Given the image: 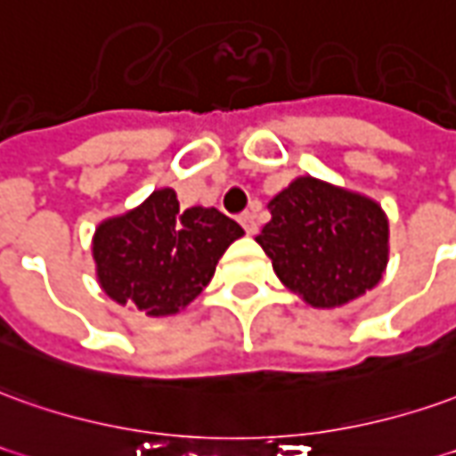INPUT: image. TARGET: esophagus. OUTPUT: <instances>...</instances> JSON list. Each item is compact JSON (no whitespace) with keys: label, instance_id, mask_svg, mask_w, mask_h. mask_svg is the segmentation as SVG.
Segmentation results:
<instances>
[{"label":"esophagus","instance_id":"1","mask_svg":"<svg viewBox=\"0 0 456 456\" xmlns=\"http://www.w3.org/2000/svg\"><path fill=\"white\" fill-rule=\"evenodd\" d=\"M239 224H241V227H244V232H247V234H256V232H259V224H256V219H254V215H251V212H244V215H239Z\"/></svg>","mask_w":456,"mask_h":456}]
</instances>
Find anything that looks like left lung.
Masks as SVG:
<instances>
[{"label": "left lung", "mask_w": 456, "mask_h": 456, "mask_svg": "<svg viewBox=\"0 0 456 456\" xmlns=\"http://www.w3.org/2000/svg\"><path fill=\"white\" fill-rule=\"evenodd\" d=\"M272 222L256 241L273 272L316 308H333L380 281L387 219L372 200L298 177L269 202Z\"/></svg>", "instance_id": "left-lung-1"}]
</instances>
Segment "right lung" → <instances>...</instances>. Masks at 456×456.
I'll use <instances>...</instances> for the list:
<instances>
[{"label": "right lung", "mask_w": 456, "mask_h": 456, "mask_svg": "<svg viewBox=\"0 0 456 456\" xmlns=\"http://www.w3.org/2000/svg\"><path fill=\"white\" fill-rule=\"evenodd\" d=\"M244 234L215 207L183 209L173 190L103 222L94 239L101 286L113 301L148 316H170L205 289L219 256Z\"/></svg>", "instance_id": "right-lung-1"}]
</instances>
